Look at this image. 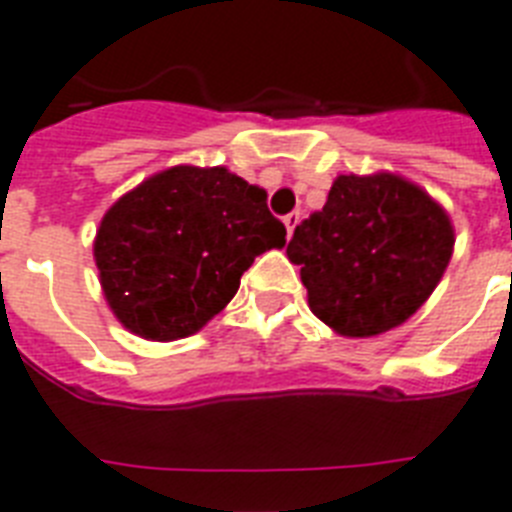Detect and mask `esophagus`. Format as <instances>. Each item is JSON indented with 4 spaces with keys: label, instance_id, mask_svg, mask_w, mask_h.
I'll use <instances>...</instances> for the list:
<instances>
[{
    "label": "esophagus",
    "instance_id": "esophagus-1",
    "mask_svg": "<svg viewBox=\"0 0 512 512\" xmlns=\"http://www.w3.org/2000/svg\"><path fill=\"white\" fill-rule=\"evenodd\" d=\"M297 223H300V212H289V215L284 217V225H287V233H289V236L295 233Z\"/></svg>",
    "mask_w": 512,
    "mask_h": 512
}]
</instances>
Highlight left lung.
<instances>
[{
    "mask_svg": "<svg viewBox=\"0 0 512 512\" xmlns=\"http://www.w3.org/2000/svg\"><path fill=\"white\" fill-rule=\"evenodd\" d=\"M454 228L441 204L404 177L340 175L327 204L295 228L308 305L345 337H372L417 313L452 260Z\"/></svg>",
    "mask_w": 512,
    "mask_h": 512,
    "instance_id": "1",
    "label": "left lung"
}]
</instances>
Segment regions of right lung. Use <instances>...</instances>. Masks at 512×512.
Wrapping results in <instances>:
<instances>
[{
    "mask_svg": "<svg viewBox=\"0 0 512 512\" xmlns=\"http://www.w3.org/2000/svg\"><path fill=\"white\" fill-rule=\"evenodd\" d=\"M265 191L225 167H170L100 220L95 265L111 311L146 340L199 332L265 249L287 244Z\"/></svg>",
    "mask_w": 512,
    "mask_h": 512,
    "instance_id": "obj_1",
    "label": "right lung"
}]
</instances>
